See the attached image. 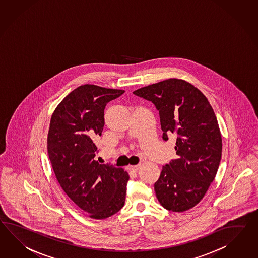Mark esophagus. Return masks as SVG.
Wrapping results in <instances>:
<instances>
[{
    "mask_svg": "<svg viewBox=\"0 0 258 258\" xmlns=\"http://www.w3.org/2000/svg\"><path fill=\"white\" fill-rule=\"evenodd\" d=\"M141 168V165H135V166H130V170H138Z\"/></svg>",
    "mask_w": 258,
    "mask_h": 258,
    "instance_id": "1",
    "label": "esophagus"
}]
</instances>
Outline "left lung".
Here are the masks:
<instances>
[{
	"mask_svg": "<svg viewBox=\"0 0 258 258\" xmlns=\"http://www.w3.org/2000/svg\"><path fill=\"white\" fill-rule=\"evenodd\" d=\"M133 94L156 106L162 139L176 136L178 157L163 166L155 182L157 200L171 212L196 206L214 180L222 156V138L207 98L193 85L169 79L140 88Z\"/></svg>",
	"mask_w": 258,
	"mask_h": 258,
	"instance_id": "1",
	"label": "left lung"
}]
</instances>
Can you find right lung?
I'll list each match as a JSON object with an SVG mask.
<instances>
[{"instance_id": "add662e5", "label": "right lung", "mask_w": 258, "mask_h": 258, "mask_svg": "<svg viewBox=\"0 0 258 258\" xmlns=\"http://www.w3.org/2000/svg\"><path fill=\"white\" fill-rule=\"evenodd\" d=\"M124 90L84 85L57 105L51 117L47 151L64 192L93 219H105L125 204L127 172L99 163L95 139L104 126L107 103Z\"/></svg>"}]
</instances>
